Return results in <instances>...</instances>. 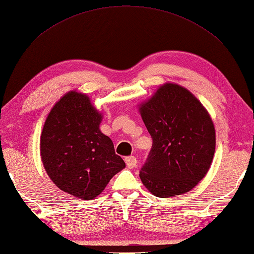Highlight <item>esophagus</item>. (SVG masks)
Instances as JSON below:
<instances>
[{"instance_id": "1", "label": "esophagus", "mask_w": 254, "mask_h": 254, "mask_svg": "<svg viewBox=\"0 0 254 254\" xmlns=\"http://www.w3.org/2000/svg\"><path fill=\"white\" fill-rule=\"evenodd\" d=\"M125 162L128 168H134L137 165V160L134 156H127L125 157Z\"/></svg>"}]
</instances>
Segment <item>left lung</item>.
I'll list each match as a JSON object with an SVG mask.
<instances>
[{"label":"left lung","instance_id":"left-lung-1","mask_svg":"<svg viewBox=\"0 0 254 254\" xmlns=\"http://www.w3.org/2000/svg\"><path fill=\"white\" fill-rule=\"evenodd\" d=\"M153 144L140 172L159 198L188 192L205 177L215 153L211 115L188 89L165 82L138 106Z\"/></svg>","mask_w":254,"mask_h":254}]
</instances>
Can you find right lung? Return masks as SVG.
Returning a JSON list of instances; mask_svg holds the SVG:
<instances>
[{
    "label": "right lung",
    "instance_id": "1",
    "mask_svg": "<svg viewBox=\"0 0 254 254\" xmlns=\"http://www.w3.org/2000/svg\"><path fill=\"white\" fill-rule=\"evenodd\" d=\"M102 118L86 93L71 90L54 104L43 125L44 170L56 187L80 200L97 198L126 166L100 130Z\"/></svg>",
    "mask_w": 254,
    "mask_h": 254
}]
</instances>
